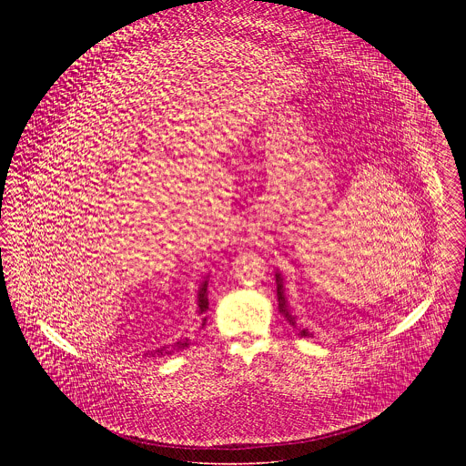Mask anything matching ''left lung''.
<instances>
[{
    "label": "left lung",
    "instance_id": "8db88e82",
    "mask_svg": "<svg viewBox=\"0 0 466 466\" xmlns=\"http://www.w3.org/2000/svg\"><path fill=\"white\" fill-rule=\"evenodd\" d=\"M276 296H278V310L283 314V318H285L294 329H298L296 319H294V316H292L290 310H289L287 298H285V292H283V279H281L279 274H276ZM298 335H299V337H314L307 329H298Z\"/></svg>",
    "mask_w": 466,
    "mask_h": 466
}]
</instances>
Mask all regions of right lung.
Listing matches in <instances>:
<instances>
[{
    "instance_id": "obj_1",
    "label": "right lung",
    "mask_w": 466,
    "mask_h": 466,
    "mask_svg": "<svg viewBox=\"0 0 466 466\" xmlns=\"http://www.w3.org/2000/svg\"><path fill=\"white\" fill-rule=\"evenodd\" d=\"M198 307H199V314H204L208 310V279L202 281V285L199 287V292H198ZM206 321V319H204ZM204 327V325H202ZM192 344L190 339H179L177 342L170 344V346H163V348H157L156 351H148L147 355L150 357H165V355H172L174 351H179V350H185Z\"/></svg>"
}]
</instances>
